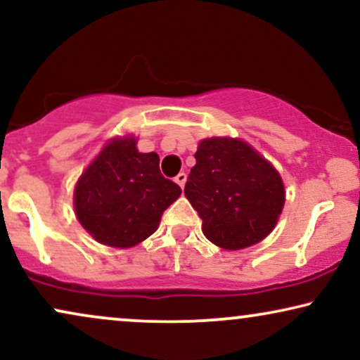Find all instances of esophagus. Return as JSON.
I'll return each mask as SVG.
<instances>
[{"label": "esophagus", "instance_id": "obj_1", "mask_svg": "<svg viewBox=\"0 0 360 360\" xmlns=\"http://www.w3.org/2000/svg\"><path fill=\"white\" fill-rule=\"evenodd\" d=\"M186 179H188V176H186V172H179V174H177L176 177H174V181L177 184L181 186V189L184 188V184H186Z\"/></svg>", "mask_w": 360, "mask_h": 360}]
</instances>
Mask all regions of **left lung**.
I'll use <instances>...</instances> for the list:
<instances>
[{"mask_svg":"<svg viewBox=\"0 0 360 360\" xmlns=\"http://www.w3.org/2000/svg\"><path fill=\"white\" fill-rule=\"evenodd\" d=\"M184 194L202 219V233L222 249H244L274 229L284 184L271 162L244 141L199 143Z\"/></svg>","mask_w":360,"mask_h":360,"instance_id":"left-lung-1","label":"left lung"}]
</instances>
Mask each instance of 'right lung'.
I'll list each match as a JSON object with an SVG mask.
<instances>
[{
	"label": "right lung",
	"mask_w": 360,
	"mask_h": 360,
	"mask_svg": "<svg viewBox=\"0 0 360 360\" xmlns=\"http://www.w3.org/2000/svg\"><path fill=\"white\" fill-rule=\"evenodd\" d=\"M181 188L159 171L156 153H139L134 138L115 139L91 162L75 189L81 226L98 243L131 248L158 229Z\"/></svg>",
	"instance_id": "obj_1"
}]
</instances>
